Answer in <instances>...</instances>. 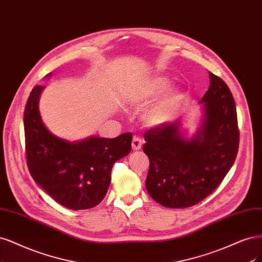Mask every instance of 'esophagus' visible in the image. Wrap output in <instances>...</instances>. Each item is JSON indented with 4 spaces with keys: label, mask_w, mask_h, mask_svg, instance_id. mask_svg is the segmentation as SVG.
<instances>
[{
    "label": "esophagus",
    "mask_w": 262,
    "mask_h": 262,
    "mask_svg": "<svg viewBox=\"0 0 262 262\" xmlns=\"http://www.w3.org/2000/svg\"><path fill=\"white\" fill-rule=\"evenodd\" d=\"M142 147V140L139 137H133L132 140V149L133 150H139Z\"/></svg>",
    "instance_id": "obj_1"
}]
</instances>
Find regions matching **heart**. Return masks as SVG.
Listing matches in <instances>:
<instances>
[{
  "label": "heart",
  "mask_w": 262,
  "mask_h": 262,
  "mask_svg": "<svg viewBox=\"0 0 262 262\" xmlns=\"http://www.w3.org/2000/svg\"><path fill=\"white\" fill-rule=\"evenodd\" d=\"M170 85V79L166 76H156L145 83L140 93L142 101L152 98L164 92ZM180 92L178 90H171L161 100L144 114V121L148 125H158L167 121L174 113L180 101Z\"/></svg>",
  "instance_id": "b5f03b06"
}]
</instances>
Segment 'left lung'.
Returning <instances> with one entry per match:
<instances>
[{
    "label": "left lung",
    "instance_id": "obj_1",
    "mask_svg": "<svg viewBox=\"0 0 262 262\" xmlns=\"http://www.w3.org/2000/svg\"><path fill=\"white\" fill-rule=\"evenodd\" d=\"M210 85L200 103L204 118L192 139L181 121L165 122L144 134L149 159L145 186L168 208H186L210 195L235 161L239 131L235 102L224 81L209 73Z\"/></svg>",
    "mask_w": 262,
    "mask_h": 262
}]
</instances>
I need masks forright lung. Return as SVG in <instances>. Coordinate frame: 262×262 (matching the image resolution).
Returning <instances> with one entry per match:
<instances>
[{
  "mask_svg": "<svg viewBox=\"0 0 262 262\" xmlns=\"http://www.w3.org/2000/svg\"><path fill=\"white\" fill-rule=\"evenodd\" d=\"M43 89L42 85L32 89L24 113L30 174L54 201L66 208H93L108 191L114 164L131 151L132 133L114 139L90 137L79 142L55 137L44 125L39 112Z\"/></svg>",
  "mask_w": 262,
  "mask_h": 262,
  "instance_id": "add662e5",
  "label": "right lung"
}]
</instances>
